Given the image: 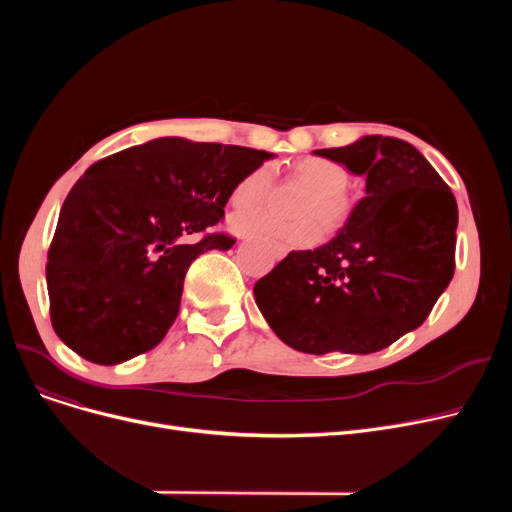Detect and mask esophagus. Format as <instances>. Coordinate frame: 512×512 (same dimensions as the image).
Here are the masks:
<instances>
[{
  "label": "esophagus",
  "instance_id": "34e87169",
  "mask_svg": "<svg viewBox=\"0 0 512 512\" xmlns=\"http://www.w3.org/2000/svg\"><path fill=\"white\" fill-rule=\"evenodd\" d=\"M284 251H286V249H280V253H282V255H284Z\"/></svg>",
  "mask_w": 512,
  "mask_h": 512
}]
</instances>
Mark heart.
<instances>
[{"mask_svg":"<svg viewBox=\"0 0 512 512\" xmlns=\"http://www.w3.org/2000/svg\"><path fill=\"white\" fill-rule=\"evenodd\" d=\"M292 178L309 188V195L299 203L297 222H278L263 211H240L230 218V228L240 236L276 238L284 245H313L321 228L334 232L346 224L353 213V199L344 193L348 182L346 170L338 161L326 157H301L292 164ZM272 168L261 164L242 176L230 193L234 207H257L272 193Z\"/></svg>","mask_w":512,"mask_h":512,"instance_id":"obj_1","label":"heart"}]
</instances>
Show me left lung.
Here are the masks:
<instances>
[{"mask_svg":"<svg viewBox=\"0 0 512 512\" xmlns=\"http://www.w3.org/2000/svg\"><path fill=\"white\" fill-rule=\"evenodd\" d=\"M365 176V197L324 247L290 251L257 280L259 311L309 355H369L419 328L454 276L459 209L407 141L363 137L315 151Z\"/></svg>","mask_w":512,"mask_h":512,"instance_id":"left-lung-1","label":"left lung"}]
</instances>
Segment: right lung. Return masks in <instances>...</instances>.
Masks as SVG:
<instances>
[{
  "instance_id": "add662e5",
  "label": "right lung",
  "mask_w": 512,
  "mask_h": 512,
  "mask_svg": "<svg viewBox=\"0 0 512 512\" xmlns=\"http://www.w3.org/2000/svg\"><path fill=\"white\" fill-rule=\"evenodd\" d=\"M270 157L164 137L93 164L68 193L47 253L49 315L60 340L99 365L164 340L188 267L236 242L209 232L234 184Z\"/></svg>"
}]
</instances>
